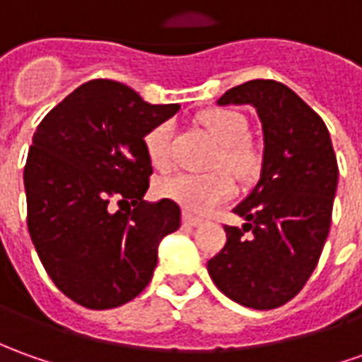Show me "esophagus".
I'll return each instance as SVG.
<instances>
[{
	"label": "esophagus",
	"instance_id": "obj_1",
	"mask_svg": "<svg viewBox=\"0 0 362 362\" xmlns=\"http://www.w3.org/2000/svg\"><path fill=\"white\" fill-rule=\"evenodd\" d=\"M182 222H184V226H192V228H196V226H200L202 220L200 218H194V216H190V214H184V216H182Z\"/></svg>",
	"mask_w": 362,
	"mask_h": 362
}]
</instances>
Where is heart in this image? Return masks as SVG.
<instances>
[{"label": "heart", "instance_id": "heart-1", "mask_svg": "<svg viewBox=\"0 0 362 362\" xmlns=\"http://www.w3.org/2000/svg\"><path fill=\"white\" fill-rule=\"evenodd\" d=\"M208 134L218 142L212 166H220L204 174H172L156 184L158 196L176 202L186 212L208 214L220 202L233 194V180L228 171L240 180L252 178L259 170V154L247 140V120L238 110L208 109L198 117ZM144 150L156 170L172 166V122L162 120L144 134ZM228 171L226 173L223 168Z\"/></svg>", "mask_w": 362, "mask_h": 362}]
</instances>
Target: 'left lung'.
Here are the masks:
<instances>
[{"label": "left lung", "instance_id": "obj_1", "mask_svg": "<svg viewBox=\"0 0 362 362\" xmlns=\"http://www.w3.org/2000/svg\"><path fill=\"white\" fill-rule=\"evenodd\" d=\"M218 105H252L264 129L262 176L233 208L245 223L208 262L216 287L235 303L275 309L303 289L331 228L337 158L323 119L284 83L255 78Z\"/></svg>", "mask_w": 362, "mask_h": 362}]
</instances>
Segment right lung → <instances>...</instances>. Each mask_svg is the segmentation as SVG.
Instances as JSON below:
<instances>
[{"mask_svg": "<svg viewBox=\"0 0 362 362\" xmlns=\"http://www.w3.org/2000/svg\"><path fill=\"white\" fill-rule=\"evenodd\" d=\"M178 109L95 78L39 122L23 170L27 228L49 277L75 303H129L150 284L162 238L180 228L176 202H144V134Z\"/></svg>", "mask_w": 362, "mask_h": 362, "instance_id": "obj_1", "label": "right lung"}]
</instances>
